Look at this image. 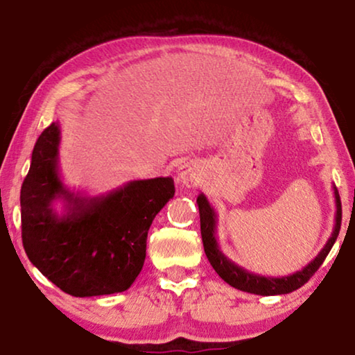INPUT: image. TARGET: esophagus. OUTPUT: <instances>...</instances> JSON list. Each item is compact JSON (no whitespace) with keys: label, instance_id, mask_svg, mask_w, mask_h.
Instances as JSON below:
<instances>
[{"label":"esophagus","instance_id":"34e87169","mask_svg":"<svg viewBox=\"0 0 355 355\" xmlns=\"http://www.w3.org/2000/svg\"><path fill=\"white\" fill-rule=\"evenodd\" d=\"M178 181L187 187H196L200 182V174L192 164H182L178 168Z\"/></svg>","mask_w":355,"mask_h":355}]
</instances>
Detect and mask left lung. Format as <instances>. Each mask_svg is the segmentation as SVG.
Returning <instances> with one entry per match:
<instances>
[{"instance_id": "left-lung-1", "label": "left lung", "mask_w": 355, "mask_h": 355, "mask_svg": "<svg viewBox=\"0 0 355 355\" xmlns=\"http://www.w3.org/2000/svg\"><path fill=\"white\" fill-rule=\"evenodd\" d=\"M334 191V202H336V215H334V227L331 236L320 254L310 261L307 266H304L302 270L295 271V273L289 276H281V278H271V276H260L252 273V271L242 268V266L236 265L234 261L227 259L220 249V244L216 241V223L218 216L215 208L210 205L208 198L200 193L197 197V205L198 213H200V232H202V241H203V249H205L207 259L210 261L213 268L218 275L221 276V279H225L227 284L232 288L244 291V293L250 294H259V295H279V294H289L293 291L302 288L307 281L312 278L315 271L320 268V265L323 263V260L327 259V255L331 250L334 242L338 239L339 230H341V200H339L338 189L333 186Z\"/></svg>"}]
</instances>
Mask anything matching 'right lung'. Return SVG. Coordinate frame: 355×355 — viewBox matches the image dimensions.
<instances>
[{
  "label": "right lung",
  "instance_id": "right-lung-1",
  "mask_svg": "<svg viewBox=\"0 0 355 355\" xmlns=\"http://www.w3.org/2000/svg\"><path fill=\"white\" fill-rule=\"evenodd\" d=\"M61 129L38 137L21 189L22 244L28 260L74 297L123 293L145 261L153 218L174 197L173 178L129 181L96 197L72 192L60 174ZM63 202L61 216L52 203Z\"/></svg>",
  "mask_w": 355,
  "mask_h": 355
}]
</instances>
